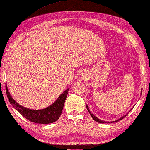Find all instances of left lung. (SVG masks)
Returning a JSON list of instances; mask_svg holds the SVG:
<instances>
[{
  "mask_svg": "<svg viewBox=\"0 0 150 150\" xmlns=\"http://www.w3.org/2000/svg\"><path fill=\"white\" fill-rule=\"evenodd\" d=\"M86 108H87V110H88V111L89 112V113L90 114V116H92V117L93 119H94L96 122H98V123H101V124H104V123H105V122H104V121H102V120H100V119H98V117H96L94 114H92L91 112H90V110H89V108H88V105H86ZM125 116H126V115H125L124 116H123V117H120V118H119L118 120H116V121H114V122H117V121H119V120H122L124 118V117H125ZM108 123H110V122H108Z\"/></svg>",
  "mask_w": 150,
  "mask_h": 150,
  "instance_id": "1",
  "label": "left lung"
}]
</instances>
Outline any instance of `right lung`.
Wrapping results in <instances>:
<instances>
[{"mask_svg":"<svg viewBox=\"0 0 150 150\" xmlns=\"http://www.w3.org/2000/svg\"><path fill=\"white\" fill-rule=\"evenodd\" d=\"M69 89L65 90L55 102L50 106L42 110H30L19 105L12 98L6 85V93L8 100L12 105L18 111L22 116L29 121L36 124H50L56 122L60 117L62 114L64 104L67 97L68 91Z\"/></svg>","mask_w":150,"mask_h":150,"instance_id":"right-lung-1","label":"right lung"}]
</instances>
